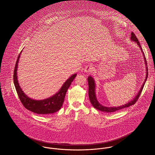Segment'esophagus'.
Listing matches in <instances>:
<instances>
[{
  "label": "esophagus",
  "mask_w": 155,
  "mask_h": 155,
  "mask_svg": "<svg viewBox=\"0 0 155 155\" xmlns=\"http://www.w3.org/2000/svg\"><path fill=\"white\" fill-rule=\"evenodd\" d=\"M94 67L91 65H86L85 67V68H84V72L87 73V74H90L92 72L94 71Z\"/></svg>",
  "instance_id": "34e87169"
}]
</instances>
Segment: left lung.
<instances>
[{
	"label": "left lung",
	"mask_w": 155,
	"mask_h": 155,
	"mask_svg": "<svg viewBox=\"0 0 155 155\" xmlns=\"http://www.w3.org/2000/svg\"><path fill=\"white\" fill-rule=\"evenodd\" d=\"M130 40L131 41L135 42L137 43V44L139 45V47L141 49V51L143 53V57H144V64L146 65V78L144 80V81L143 83L140 90L139 91L138 93L135 96V97L131 100L130 101L128 102L127 103L118 106V107H106L104 106L103 105H101L97 100V97H96V94H95V87H96V84H95V81L93 79V78L92 77H91L90 75L88 77V95H89V98H90V101L92 104V106L94 107L96 109L101 111L103 112H106V113H112V112H114L116 111L119 110L122 108H126V107H129L131 105H133L135 104V103L137 101V100H138L139 96L140 95L142 90H143V87L144 85V84L146 81L147 78V75H148V71H147V63H146V58L144 54V52L142 51V48L141 47L140 45V42H139L138 39L137 38V37L135 35V34L132 32L131 33V38H130Z\"/></svg>",
	"instance_id": "8db88e82"
}]
</instances>
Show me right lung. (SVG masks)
Here are the masks:
<instances>
[{"label": "right lung", "instance_id": "obj_1", "mask_svg": "<svg viewBox=\"0 0 155 155\" xmlns=\"http://www.w3.org/2000/svg\"><path fill=\"white\" fill-rule=\"evenodd\" d=\"M21 52L18 57L15 65L13 74V82L18 95L22 104L27 110L36 114H53L58 111L62 106L67 90L68 89L74 79L75 78L77 74H73L68 79H67V81L63 84L60 90L54 95L46 99L41 100L32 99L24 93V91H22L18 80V66Z\"/></svg>", "mask_w": 155, "mask_h": 155}]
</instances>
